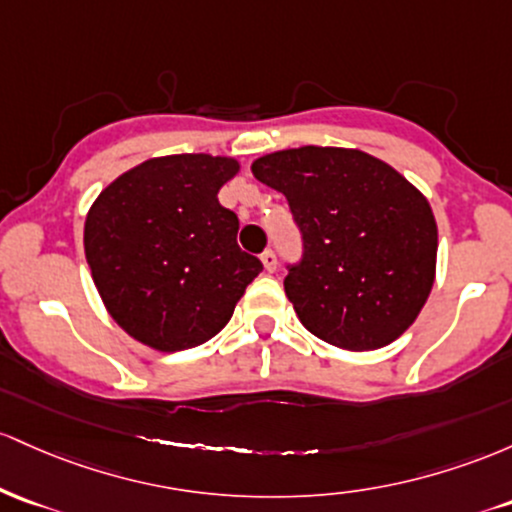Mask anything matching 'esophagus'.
<instances>
[{"label": "esophagus", "mask_w": 512, "mask_h": 512, "mask_svg": "<svg viewBox=\"0 0 512 512\" xmlns=\"http://www.w3.org/2000/svg\"><path fill=\"white\" fill-rule=\"evenodd\" d=\"M261 261H263V268H266L268 273H275V268H278V256H275L273 249H266L261 254Z\"/></svg>", "instance_id": "obj_1"}]
</instances>
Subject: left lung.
Here are the masks:
<instances>
[{"label":"left lung","instance_id":"left-lung-1","mask_svg":"<svg viewBox=\"0 0 512 512\" xmlns=\"http://www.w3.org/2000/svg\"><path fill=\"white\" fill-rule=\"evenodd\" d=\"M251 171L285 195L302 234L285 295L307 331L338 348L375 350L409 329L435 278L428 200L360 149H283Z\"/></svg>","mask_w":512,"mask_h":512}]
</instances>
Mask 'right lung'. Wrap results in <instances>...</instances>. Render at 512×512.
Returning a JSON list of instances; mask_svg holds the SVG:
<instances>
[{
  "mask_svg": "<svg viewBox=\"0 0 512 512\" xmlns=\"http://www.w3.org/2000/svg\"><path fill=\"white\" fill-rule=\"evenodd\" d=\"M239 164L210 154L149 159L91 205L84 254L111 317L164 353L210 341L263 271L239 249L217 193Z\"/></svg>",
  "mask_w": 512,
  "mask_h": 512,
  "instance_id": "add662e5",
  "label": "right lung"
}]
</instances>
